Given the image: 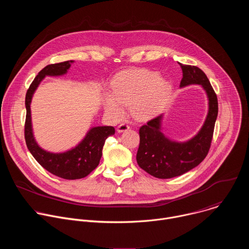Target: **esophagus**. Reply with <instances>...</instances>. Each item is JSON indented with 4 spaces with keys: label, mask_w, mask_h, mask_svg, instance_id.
<instances>
[{
    "label": "esophagus",
    "mask_w": 249,
    "mask_h": 249,
    "mask_svg": "<svg viewBox=\"0 0 249 249\" xmlns=\"http://www.w3.org/2000/svg\"><path fill=\"white\" fill-rule=\"evenodd\" d=\"M130 129V126L125 124V123H122L120 125H118L117 127V132L118 133H122V132H125V131H128Z\"/></svg>",
    "instance_id": "esophagus-1"
}]
</instances>
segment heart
I'll list each match as a JSON object with an SVG mask.
<instances>
[{"instance_id": "obj_1", "label": "heart", "mask_w": 249, "mask_h": 249, "mask_svg": "<svg viewBox=\"0 0 249 249\" xmlns=\"http://www.w3.org/2000/svg\"><path fill=\"white\" fill-rule=\"evenodd\" d=\"M170 90V85L153 71H123L112 79L111 93L103 97L104 110L112 118H119L125 112V105H130L136 119L148 120L162 110Z\"/></svg>"}]
</instances>
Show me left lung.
<instances>
[{"instance_id": "8db88e82", "label": "left lung", "mask_w": 249, "mask_h": 249, "mask_svg": "<svg viewBox=\"0 0 249 249\" xmlns=\"http://www.w3.org/2000/svg\"><path fill=\"white\" fill-rule=\"evenodd\" d=\"M178 64L182 69L180 87L201 85L209 98V111L199 133L184 143H176L164 137L160 132L161 115L140 128L137 162L142 169L161 179L179 176L201 163L209 153L218 116L217 94L205 73L196 66Z\"/></svg>"}]
</instances>
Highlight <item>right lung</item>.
Segmentation results:
<instances>
[{
  "label": "right lung",
  "mask_w": 249,
  "mask_h": 249,
  "mask_svg": "<svg viewBox=\"0 0 249 249\" xmlns=\"http://www.w3.org/2000/svg\"><path fill=\"white\" fill-rule=\"evenodd\" d=\"M74 61L51 64L43 68L35 77L25 95L26 117L24 138L27 149L37 162L50 173L64 179L74 180L88 176L99 163L105 140L115 133L112 126H98L91 128L85 139L74 149L61 154H53L42 150L34 140L31 128L30 102L33 92L45 76H61L67 73Z\"/></svg>",
  "instance_id": "right-lung-1"
}]
</instances>
